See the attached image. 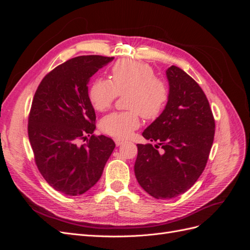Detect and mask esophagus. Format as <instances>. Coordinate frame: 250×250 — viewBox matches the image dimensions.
Instances as JSON below:
<instances>
[{
    "instance_id": "1",
    "label": "esophagus",
    "mask_w": 250,
    "mask_h": 250,
    "mask_svg": "<svg viewBox=\"0 0 250 250\" xmlns=\"http://www.w3.org/2000/svg\"><path fill=\"white\" fill-rule=\"evenodd\" d=\"M124 142H125V141L122 140V139H119V138H116V139H115V143H116L117 146H121Z\"/></svg>"
}]
</instances>
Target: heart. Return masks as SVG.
I'll return each mask as SVG.
<instances>
[{
	"instance_id": "obj_1",
	"label": "heart",
	"mask_w": 250,
	"mask_h": 250,
	"mask_svg": "<svg viewBox=\"0 0 250 250\" xmlns=\"http://www.w3.org/2000/svg\"><path fill=\"white\" fill-rule=\"evenodd\" d=\"M125 111H115L100 122L102 131L116 138H128L140 126L141 115L153 120L169 99L166 82L155 77L149 64L131 59L118 62L111 69V81L97 78L88 89V99L98 111L108 109L118 95L126 94Z\"/></svg>"
}]
</instances>
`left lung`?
Returning <instances> with one entry per match:
<instances>
[{
    "mask_svg": "<svg viewBox=\"0 0 250 250\" xmlns=\"http://www.w3.org/2000/svg\"><path fill=\"white\" fill-rule=\"evenodd\" d=\"M169 99L143 137L156 144H138L134 174L156 199L187 192L203 172L214 142L215 120L203 90L175 65L166 71Z\"/></svg>",
    "mask_w": 250,
    "mask_h": 250,
    "instance_id": "left-lung-1",
    "label": "left lung"
}]
</instances>
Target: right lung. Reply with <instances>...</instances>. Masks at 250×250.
<instances>
[{
  "mask_svg": "<svg viewBox=\"0 0 250 250\" xmlns=\"http://www.w3.org/2000/svg\"><path fill=\"white\" fill-rule=\"evenodd\" d=\"M113 57L78 56L51 71L37 87L29 115L28 135L37 168L56 191L77 196L100 179L116 144L91 136L96 113L88 99L90 77ZM86 144H80L86 134Z\"/></svg>",
  "mask_w": 250,
  "mask_h": 250,
  "instance_id": "obj_1",
  "label": "right lung"
}]
</instances>
